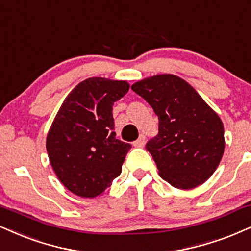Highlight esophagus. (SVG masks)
I'll list each match as a JSON object with an SVG mask.
<instances>
[{"instance_id":"obj_1","label":"esophagus","mask_w":251,"mask_h":251,"mask_svg":"<svg viewBox=\"0 0 251 251\" xmlns=\"http://www.w3.org/2000/svg\"><path fill=\"white\" fill-rule=\"evenodd\" d=\"M133 145L135 147H143L145 145V135L144 134H140V137L138 138V140H135Z\"/></svg>"}]
</instances>
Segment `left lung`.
<instances>
[{"instance_id":"1","label":"left lung","mask_w":251,"mask_h":251,"mask_svg":"<svg viewBox=\"0 0 251 251\" xmlns=\"http://www.w3.org/2000/svg\"><path fill=\"white\" fill-rule=\"evenodd\" d=\"M131 89L158 116L159 132L147 141L146 150L160 176L180 189L195 188L209 179L225 152V129L194 87L174 75H158Z\"/></svg>"}]
</instances>
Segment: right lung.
Masks as SVG:
<instances>
[{
  "instance_id": "1",
  "label": "right lung",
  "mask_w": 251,
  "mask_h": 251,
  "mask_svg": "<svg viewBox=\"0 0 251 251\" xmlns=\"http://www.w3.org/2000/svg\"><path fill=\"white\" fill-rule=\"evenodd\" d=\"M127 81L93 77L69 93L47 138L51 166L60 182L81 198L105 192L122 173L131 144L116 138L112 106Z\"/></svg>"
}]
</instances>
